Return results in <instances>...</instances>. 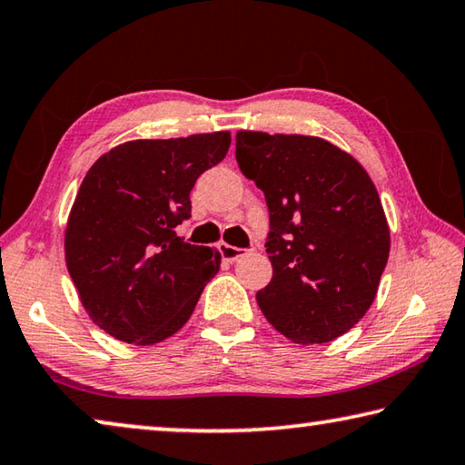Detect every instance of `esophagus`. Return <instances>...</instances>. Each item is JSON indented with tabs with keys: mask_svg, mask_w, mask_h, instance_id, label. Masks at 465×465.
Returning a JSON list of instances; mask_svg holds the SVG:
<instances>
[{
	"mask_svg": "<svg viewBox=\"0 0 465 465\" xmlns=\"http://www.w3.org/2000/svg\"><path fill=\"white\" fill-rule=\"evenodd\" d=\"M218 249H220V255H223V260H226V262H234V260H239V257L245 255V249L232 247V245H228V242H220Z\"/></svg>",
	"mask_w": 465,
	"mask_h": 465,
	"instance_id": "34e87169",
	"label": "esophagus"
}]
</instances>
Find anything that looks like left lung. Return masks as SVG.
<instances>
[{"label": "left lung", "mask_w": 465, "mask_h": 465, "mask_svg": "<svg viewBox=\"0 0 465 465\" xmlns=\"http://www.w3.org/2000/svg\"><path fill=\"white\" fill-rule=\"evenodd\" d=\"M237 163L270 210L268 322L296 344H325L361 322L390 257V226L362 164L315 135L237 132Z\"/></svg>", "instance_id": "left-lung-1"}]
</instances>
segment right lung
<instances>
[{"instance_id":"obj_1","label":"right lung","mask_w":465,"mask_h":465,"mask_svg":"<svg viewBox=\"0 0 465 465\" xmlns=\"http://www.w3.org/2000/svg\"><path fill=\"white\" fill-rule=\"evenodd\" d=\"M231 146V132L119 143L90 166L65 226V263L90 319L135 346L192 317L220 268L212 247L183 242L189 193Z\"/></svg>"}]
</instances>
